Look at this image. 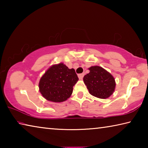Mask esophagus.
<instances>
[{"mask_svg": "<svg viewBox=\"0 0 148 148\" xmlns=\"http://www.w3.org/2000/svg\"><path fill=\"white\" fill-rule=\"evenodd\" d=\"M84 76V74H78V77L79 79H82L83 78V77Z\"/></svg>", "mask_w": 148, "mask_h": 148, "instance_id": "1", "label": "esophagus"}]
</instances>
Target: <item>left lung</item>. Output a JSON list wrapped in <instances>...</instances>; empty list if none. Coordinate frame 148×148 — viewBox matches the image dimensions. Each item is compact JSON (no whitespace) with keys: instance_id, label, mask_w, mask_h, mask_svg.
Returning <instances> with one entry per match:
<instances>
[{"instance_id":"8db88e82","label":"left lung","mask_w":148,"mask_h":148,"mask_svg":"<svg viewBox=\"0 0 148 148\" xmlns=\"http://www.w3.org/2000/svg\"><path fill=\"white\" fill-rule=\"evenodd\" d=\"M89 70V73L85 75L83 79L89 93L99 99L108 98L116 88L114 76L99 66H91Z\"/></svg>"}]
</instances>
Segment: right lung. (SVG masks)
I'll list each match as a JSON object with an SVG mask.
<instances>
[{
	"label": "right lung",
	"mask_w": 148,
	"mask_h": 148,
	"mask_svg": "<svg viewBox=\"0 0 148 148\" xmlns=\"http://www.w3.org/2000/svg\"><path fill=\"white\" fill-rule=\"evenodd\" d=\"M78 79L74 69H69L62 62L53 64L40 79L39 91L47 101L63 102L71 96Z\"/></svg>",
	"instance_id": "obj_1"
}]
</instances>
